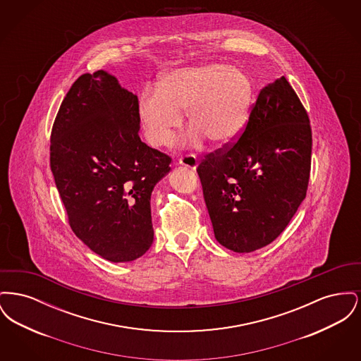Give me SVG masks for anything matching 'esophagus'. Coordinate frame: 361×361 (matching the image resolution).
<instances>
[{
	"label": "esophagus",
	"mask_w": 361,
	"mask_h": 361,
	"mask_svg": "<svg viewBox=\"0 0 361 361\" xmlns=\"http://www.w3.org/2000/svg\"><path fill=\"white\" fill-rule=\"evenodd\" d=\"M178 164H180V165H183V166H185V168L192 169V171H195V169L197 168V159H196V157H195V155L192 154L185 155V157L180 158Z\"/></svg>",
	"instance_id": "34e87169"
}]
</instances>
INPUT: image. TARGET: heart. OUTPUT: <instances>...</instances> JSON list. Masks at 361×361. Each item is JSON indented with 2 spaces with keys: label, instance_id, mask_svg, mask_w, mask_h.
<instances>
[{
  "label": "heart",
  "instance_id": "obj_1",
  "mask_svg": "<svg viewBox=\"0 0 361 361\" xmlns=\"http://www.w3.org/2000/svg\"><path fill=\"white\" fill-rule=\"evenodd\" d=\"M255 97L245 70L224 63H203L171 70L158 86L146 87L137 100V116L153 147L168 146L187 111L190 130L184 145L197 146L208 137L224 146L243 133Z\"/></svg>",
  "mask_w": 361,
  "mask_h": 361
}]
</instances>
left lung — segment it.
Wrapping results in <instances>:
<instances>
[{
    "instance_id": "1",
    "label": "left lung",
    "mask_w": 361,
    "mask_h": 361,
    "mask_svg": "<svg viewBox=\"0 0 361 361\" xmlns=\"http://www.w3.org/2000/svg\"><path fill=\"white\" fill-rule=\"evenodd\" d=\"M309 115L286 77L261 89L237 143L199 165L216 240L237 253L269 245L306 197Z\"/></svg>"
}]
</instances>
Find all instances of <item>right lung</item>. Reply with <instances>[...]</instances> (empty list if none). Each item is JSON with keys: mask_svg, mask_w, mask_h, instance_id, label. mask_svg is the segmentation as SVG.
Here are the masks:
<instances>
[{"mask_svg": "<svg viewBox=\"0 0 361 361\" xmlns=\"http://www.w3.org/2000/svg\"><path fill=\"white\" fill-rule=\"evenodd\" d=\"M137 97L105 70L71 85L54 121L50 165L74 234L100 257L128 262L154 240L150 199L171 157L139 137Z\"/></svg>", "mask_w": 361, "mask_h": 361, "instance_id": "add662e5", "label": "right lung"}]
</instances>
